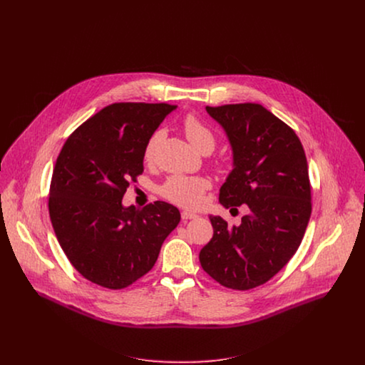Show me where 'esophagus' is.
<instances>
[{
	"instance_id": "1",
	"label": "esophagus",
	"mask_w": 365,
	"mask_h": 365,
	"mask_svg": "<svg viewBox=\"0 0 365 365\" xmlns=\"http://www.w3.org/2000/svg\"><path fill=\"white\" fill-rule=\"evenodd\" d=\"M198 215L197 213H194V212H190V210H182L181 212V217L184 219V220H188V219H194V217H197Z\"/></svg>"
}]
</instances>
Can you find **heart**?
Segmentation results:
<instances>
[{
	"instance_id": "heart-1",
	"label": "heart",
	"mask_w": 365,
	"mask_h": 365,
	"mask_svg": "<svg viewBox=\"0 0 365 365\" xmlns=\"http://www.w3.org/2000/svg\"><path fill=\"white\" fill-rule=\"evenodd\" d=\"M182 130L188 142L197 149L202 150L205 148L213 149L215 138L208 126H205L195 115H187L182 120ZM158 132L153 133L145 148V160L152 161L156 150ZM208 182L201 177H185V175H171L160 187V192L164 198L182 207H197L202 201L204 191Z\"/></svg>"
}]
</instances>
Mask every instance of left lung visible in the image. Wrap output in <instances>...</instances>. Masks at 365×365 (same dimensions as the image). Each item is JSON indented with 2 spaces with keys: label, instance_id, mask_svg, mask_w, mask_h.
<instances>
[{
  "label": "left lung",
  "instance_id": "obj_1",
  "mask_svg": "<svg viewBox=\"0 0 365 365\" xmlns=\"http://www.w3.org/2000/svg\"><path fill=\"white\" fill-rule=\"evenodd\" d=\"M207 112L223 128L233 155L219 202L246 205L249 213L237 226L210 215L213 236L200 261L220 285L246 291L271 279L302 242L312 212L308 161L295 132L262 105Z\"/></svg>",
  "mask_w": 365,
  "mask_h": 365
}]
</instances>
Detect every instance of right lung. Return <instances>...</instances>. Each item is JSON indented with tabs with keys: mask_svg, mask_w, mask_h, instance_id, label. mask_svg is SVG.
<instances>
[{
	"mask_svg": "<svg viewBox=\"0 0 365 365\" xmlns=\"http://www.w3.org/2000/svg\"><path fill=\"white\" fill-rule=\"evenodd\" d=\"M177 106H105L66 140L53 168L49 213L71 265L88 281L122 289L148 274L181 215L156 201L123 207L129 181L143 173L145 148Z\"/></svg>",
	"mask_w": 365,
	"mask_h": 365,
	"instance_id": "add662e5",
	"label": "right lung"
}]
</instances>
